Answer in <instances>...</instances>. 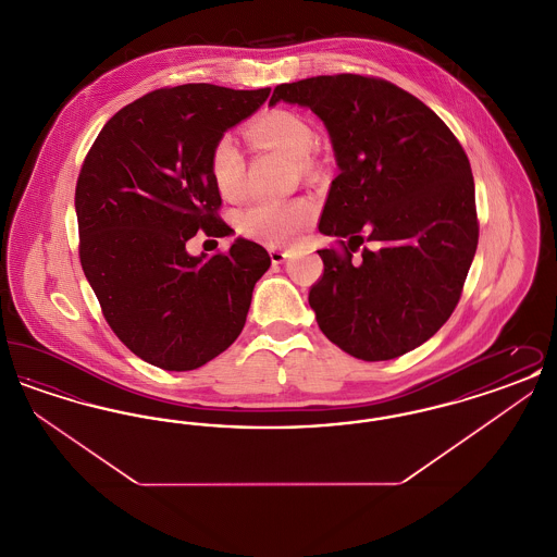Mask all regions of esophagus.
<instances>
[{"mask_svg": "<svg viewBox=\"0 0 557 557\" xmlns=\"http://www.w3.org/2000/svg\"><path fill=\"white\" fill-rule=\"evenodd\" d=\"M269 257H271V263H273V265H280V263H284V261L290 257V252H288V250H280V248H271V250H269Z\"/></svg>", "mask_w": 557, "mask_h": 557, "instance_id": "obj_1", "label": "esophagus"}]
</instances>
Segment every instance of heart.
I'll list each match as a JSON object with an SVG mask.
<instances>
[{
	"label": "heart",
	"mask_w": 557,
	"mask_h": 557,
	"mask_svg": "<svg viewBox=\"0 0 557 557\" xmlns=\"http://www.w3.org/2000/svg\"><path fill=\"white\" fill-rule=\"evenodd\" d=\"M246 135L257 146L277 150L288 159L296 160L298 166L309 169L307 154L315 144V133L300 114L282 108L267 110L248 125ZM209 171L216 191L227 200H238L244 189L246 162L234 135L225 133L212 144ZM313 219V200L307 196H296L288 200L250 205L238 212L236 227L244 238L277 246L300 234Z\"/></svg>",
	"instance_id": "obj_1"
}]
</instances>
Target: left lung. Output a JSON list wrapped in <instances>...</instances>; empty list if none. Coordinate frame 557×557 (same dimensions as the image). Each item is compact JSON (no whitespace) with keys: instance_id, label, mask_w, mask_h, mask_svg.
Listing matches in <instances>:
<instances>
[{"instance_id":"left-lung-1","label":"left lung","mask_w":557,"mask_h":557,"mask_svg":"<svg viewBox=\"0 0 557 557\" xmlns=\"http://www.w3.org/2000/svg\"><path fill=\"white\" fill-rule=\"evenodd\" d=\"M280 100L318 114L341 169L319 221L338 239L318 250L323 275L309 292L319 330L363 361L424 345L455 311L476 255L461 144L424 102L377 77L282 83L269 104Z\"/></svg>"}]
</instances>
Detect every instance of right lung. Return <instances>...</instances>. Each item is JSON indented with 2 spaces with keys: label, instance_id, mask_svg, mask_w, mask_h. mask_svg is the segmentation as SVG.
Listing matches in <instances>:
<instances>
[{
  "label": "right lung",
  "instance_id": "right-lung-1",
  "mask_svg": "<svg viewBox=\"0 0 557 557\" xmlns=\"http://www.w3.org/2000/svg\"><path fill=\"white\" fill-rule=\"evenodd\" d=\"M269 91L154 89L108 121L81 164L83 273L116 338L160 370H196L232 345L271 265L250 239L212 257L186 250L196 232L230 236L209 171L212 144Z\"/></svg>",
  "mask_w": 557,
  "mask_h": 557
}]
</instances>
